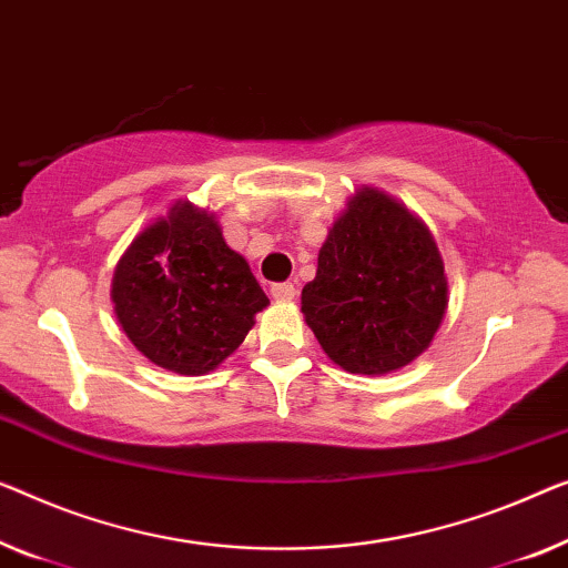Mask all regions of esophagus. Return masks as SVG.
<instances>
[{
  "instance_id": "34e87169",
  "label": "esophagus",
  "mask_w": 568,
  "mask_h": 568,
  "mask_svg": "<svg viewBox=\"0 0 568 568\" xmlns=\"http://www.w3.org/2000/svg\"><path fill=\"white\" fill-rule=\"evenodd\" d=\"M270 293H273L275 301H293L295 298V285L293 283H275L270 287Z\"/></svg>"
}]
</instances>
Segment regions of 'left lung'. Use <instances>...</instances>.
Here are the masks:
<instances>
[{"mask_svg": "<svg viewBox=\"0 0 568 568\" xmlns=\"http://www.w3.org/2000/svg\"><path fill=\"white\" fill-rule=\"evenodd\" d=\"M448 281L434 234L375 185H359L328 226L301 311L326 357L354 375L416 362L442 326Z\"/></svg>", "mask_w": 568, "mask_h": 568, "instance_id": "left-lung-1", "label": "left lung"}]
</instances>
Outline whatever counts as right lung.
Returning a JSON list of instances; mask_svg holds the SVG:
<instances>
[{
    "instance_id": "add662e5",
    "label": "right lung",
    "mask_w": 568,
    "mask_h": 568,
    "mask_svg": "<svg viewBox=\"0 0 568 568\" xmlns=\"http://www.w3.org/2000/svg\"><path fill=\"white\" fill-rule=\"evenodd\" d=\"M114 316L142 357L206 375L240 349L270 306L216 214L178 199L124 250L112 277Z\"/></svg>"
}]
</instances>
